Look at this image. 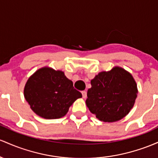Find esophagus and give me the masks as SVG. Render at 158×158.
<instances>
[{
    "instance_id": "esophagus-1",
    "label": "esophagus",
    "mask_w": 158,
    "mask_h": 158,
    "mask_svg": "<svg viewBox=\"0 0 158 158\" xmlns=\"http://www.w3.org/2000/svg\"><path fill=\"white\" fill-rule=\"evenodd\" d=\"M81 93H82L83 98H86V95H86V91H83Z\"/></svg>"
}]
</instances>
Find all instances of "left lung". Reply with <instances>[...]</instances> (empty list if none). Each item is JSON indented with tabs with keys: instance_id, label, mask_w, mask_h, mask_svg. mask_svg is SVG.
<instances>
[{
	"instance_id": "obj_1",
	"label": "left lung",
	"mask_w": 158,
	"mask_h": 158,
	"mask_svg": "<svg viewBox=\"0 0 158 158\" xmlns=\"http://www.w3.org/2000/svg\"><path fill=\"white\" fill-rule=\"evenodd\" d=\"M86 104L100 121H118L128 114L137 96L133 76L121 67L102 72L91 81Z\"/></svg>"
}]
</instances>
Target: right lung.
<instances>
[{"instance_id":"obj_1","label":"right lung","mask_w":158,"mask_h":158,"mask_svg":"<svg viewBox=\"0 0 158 158\" xmlns=\"http://www.w3.org/2000/svg\"><path fill=\"white\" fill-rule=\"evenodd\" d=\"M24 95L32 110L48 119L64 116L70 106L82 97L64 72L49 67L32 74L24 86Z\"/></svg>"}]
</instances>
